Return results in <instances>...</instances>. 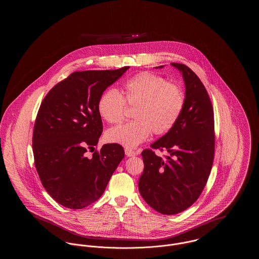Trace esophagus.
Segmentation results:
<instances>
[{
    "label": "esophagus",
    "instance_id": "esophagus-1",
    "mask_svg": "<svg viewBox=\"0 0 259 259\" xmlns=\"http://www.w3.org/2000/svg\"><path fill=\"white\" fill-rule=\"evenodd\" d=\"M125 154H126L128 157H131V156H135L136 151L132 150V149H129V148H126V149H125Z\"/></svg>",
    "mask_w": 259,
    "mask_h": 259
}]
</instances>
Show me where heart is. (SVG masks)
<instances>
[{"mask_svg":"<svg viewBox=\"0 0 259 259\" xmlns=\"http://www.w3.org/2000/svg\"><path fill=\"white\" fill-rule=\"evenodd\" d=\"M123 93L124 98L115 89L106 90L99 99L97 109L105 121L118 124L124 120L126 104L136 107L133 112L136 120L111 128L106 133L108 142L124 148L138 147L151 132L154 135L167 134L185 109L184 89L159 74L148 72L136 74L125 82Z\"/></svg>","mask_w":259,"mask_h":259,"instance_id":"1","label":"heart"}]
</instances>
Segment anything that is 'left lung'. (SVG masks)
<instances>
[{
    "instance_id": "1",
    "label": "left lung",
    "mask_w": 259,
    "mask_h": 259,
    "mask_svg": "<svg viewBox=\"0 0 259 259\" xmlns=\"http://www.w3.org/2000/svg\"><path fill=\"white\" fill-rule=\"evenodd\" d=\"M171 65L183 74L185 109L170 132L143 150L145 168L139 180L144 200L168 215L189 208L201 195L211 170L215 140L213 109L204 84L187 66ZM154 149L169 154L162 159Z\"/></svg>"
}]
</instances>
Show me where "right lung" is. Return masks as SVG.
Returning <instances> with one entry per match:
<instances>
[{
	"label": "right lung",
	"mask_w": 259,
	"mask_h": 259,
	"mask_svg": "<svg viewBox=\"0 0 259 259\" xmlns=\"http://www.w3.org/2000/svg\"><path fill=\"white\" fill-rule=\"evenodd\" d=\"M129 69L74 72L50 89L37 111L33 132L35 166L42 186L57 203L82 209L97 201L124 158L117 144L88 149L103 132L99 99Z\"/></svg>",
	"instance_id": "1"
}]
</instances>
